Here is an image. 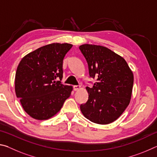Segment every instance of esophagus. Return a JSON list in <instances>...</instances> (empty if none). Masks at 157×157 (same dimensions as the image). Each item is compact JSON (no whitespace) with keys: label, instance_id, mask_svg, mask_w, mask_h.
Returning <instances> with one entry per match:
<instances>
[{"label":"esophagus","instance_id":"1","mask_svg":"<svg viewBox=\"0 0 157 157\" xmlns=\"http://www.w3.org/2000/svg\"><path fill=\"white\" fill-rule=\"evenodd\" d=\"M80 88H81V86H79V85H75V86H73V90L75 91H78V90Z\"/></svg>","mask_w":157,"mask_h":157}]
</instances>
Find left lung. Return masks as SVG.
<instances>
[{
    "mask_svg": "<svg viewBox=\"0 0 157 157\" xmlns=\"http://www.w3.org/2000/svg\"><path fill=\"white\" fill-rule=\"evenodd\" d=\"M89 66V75L97 82L86 86L88 101L80 105L82 114L93 123L107 124L117 120L129 105L134 75L123 57L102 46L79 47Z\"/></svg>",
    "mask_w": 157,
    "mask_h": 157,
    "instance_id": "left-lung-1",
    "label": "left lung"
}]
</instances>
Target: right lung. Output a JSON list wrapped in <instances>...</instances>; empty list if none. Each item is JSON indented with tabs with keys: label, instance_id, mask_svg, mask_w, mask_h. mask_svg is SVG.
Wrapping results in <instances>:
<instances>
[{
	"label": "right lung",
	"instance_id": "add662e5",
	"mask_svg": "<svg viewBox=\"0 0 157 157\" xmlns=\"http://www.w3.org/2000/svg\"><path fill=\"white\" fill-rule=\"evenodd\" d=\"M73 45L52 43L28 53L15 75V92L23 109L36 120L57 114L70 97L72 86L63 85V59Z\"/></svg>",
	"mask_w": 157,
	"mask_h": 157
}]
</instances>
